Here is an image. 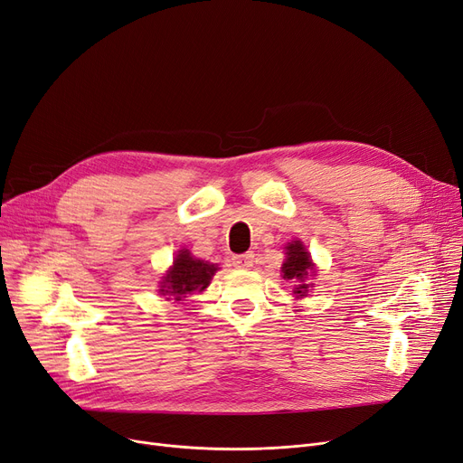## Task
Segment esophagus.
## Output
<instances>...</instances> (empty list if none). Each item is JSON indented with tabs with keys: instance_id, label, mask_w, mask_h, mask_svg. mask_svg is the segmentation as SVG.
I'll use <instances>...</instances> for the list:
<instances>
[{
	"instance_id": "obj_1",
	"label": "esophagus",
	"mask_w": 463,
	"mask_h": 463,
	"mask_svg": "<svg viewBox=\"0 0 463 463\" xmlns=\"http://www.w3.org/2000/svg\"><path fill=\"white\" fill-rule=\"evenodd\" d=\"M232 265L238 269H250L253 265V253H242V255H234L232 258Z\"/></svg>"
}]
</instances>
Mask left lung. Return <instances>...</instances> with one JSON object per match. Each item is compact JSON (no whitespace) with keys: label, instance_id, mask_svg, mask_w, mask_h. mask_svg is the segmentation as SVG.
<instances>
[{"label":"left lung","instance_id":"obj_1","mask_svg":"<svg viewBox=\"0 0 463 463\" xmlns=\"http://www.w3.org/2000/svg\"><path fill=\"white\" fill-rule=\"evenodd\" d=\"M282 275L286 280L294 282L296 298H305L313 284L309 279L315 275V263L311 253L305 250L301 241H292L286 246V261L282 263Z\"/></svg>","mask_w":463,"mask_h":463}]
</instances>
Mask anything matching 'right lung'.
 Instances as JSON below:
<instances>
[{"mask_svg": "<svg viewBox=\"0 0 463 463\" xmlns=\"http://www.w3.org/2000/svg\"><path fill=\"white\" fill-rule=\"evenodd\" d=\"M217 269L219 267L213 263L196 260L188 250H179L174 265L169 267L165 277H162L160 294L167 296L165 299L174 298L175 301H181L186 294L202 292L210 286Z\"/></svg>", "mask_w": 463, "mask_h": 463, "instance_id": "obj_1", "label": "right lung"}]
</instances>
